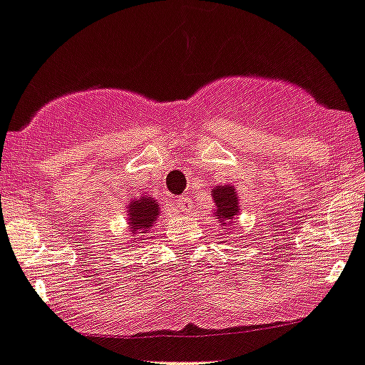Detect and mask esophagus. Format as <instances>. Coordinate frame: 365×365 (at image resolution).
I'll use <instances>...</instances> for the list:
<instances>
[{"mask_svg":"<svg viewBox=\"0 0 365 365\" xmlns=\"http://www.w3.org/2000/svg\"><path fill=\"white\" fill-rule=\"evenodd\" d=\"M174 204H175V209H178L179 212L190 211V207H191V200L187 197H179Z\"/></svg>","mask_w":365,"mask_h":365,"instance_id":"obj_1","label":"esophagus"}]
</instances>
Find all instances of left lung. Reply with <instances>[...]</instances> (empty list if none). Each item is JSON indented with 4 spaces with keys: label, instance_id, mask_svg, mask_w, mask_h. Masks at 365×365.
Masks as SVG:
<instances>
[{
    "label": "left lung",
    "instance_id": "left-lung-1",
    "mask_svg": "<svg viewBox=\"0 0 365 365\" xmlns=\"http://www.w3.org/2000/svg\"><path fill=\"white\" fill-rule=\"evenodd\" d=\"M212 202H215V212L220 225H234L237 215H240V197L232 184L215 186L211 191Z\"/></svg>",
    "mask_w": 365,
    "mask_h": 365
}]
</instances>
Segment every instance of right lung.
Segmentation results:
<instances>
[{
  "mask_svg": "<svg viewBox=\"0 0 365 365\" xmlns=\"http://www.w3.org/2000/svg\"><path fill=\"white\" fill-rule=\"evenodd\" d=\"M160 211V204L150 195H142L128 202V225L129 234L133 236L129 245L142 240V236H147L156 227Z\"/></svg>",
  "mask_w": 365,
  "mask_h": 365,
  "instance_id": "add662e5",
  "label": "right lung"
}]
</instances>
